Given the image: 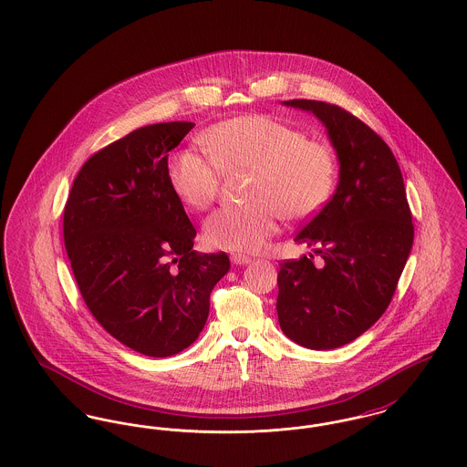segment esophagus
Returning a JSON list of instances; mask_svg holds the SVG:
<instances>
[{
	"mask_svg": "<svg viewBox=\"0 0 467 467\" xmlns=\"http://www.w3.org/2000/svg\"><path fill=\"white\" fill-rule=\"evenodd\" d=\"M231 263L236 265V266H244V265H250L252 259L246 257V255H242V254H233L231 255Z\"/></svg>",
	"mask_w": 467,
	"mask_h": 467,
	"instance_id": "obj_1",
	"label": "esophagus"
}]
</instances>
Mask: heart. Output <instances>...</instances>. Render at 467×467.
I'll return each instance as SVG.
<instances>
[{"label":"heart","instance_id":"1","mask_svg":"<svg viewBox=\"0 0 467 467\" xmlns=\"http://www.w3.org/2000/svg\"><path fill=\"white\" fill-rule=\"evenodd\" d=\"M210 150H178L166 177L180 202L202 212L217 198L221 170L252 171L246 206H227L204 223V240L229 252H257L276 234L282 213L306 219L333 196L337 164L324 143L269 115H242L202 134Z\"/></svg>","mask_w":467,"mask_h":467}]
</instances>
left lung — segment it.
<instances>
[{
  "label": "left lung",
  "mask_w": 467,
  "mask_h": 467,
  "mask_svg": "<svg viewBox=\"0 0 467 467\" xmlns=\"http://www.w3.org/2000/svg\"><path fill=\"white\" fill-rule=\"evenodd\" d=\"M326 128L339 162L329 202L294 238L317 246L285 261L276 311L284 334L311 350H333L366 333L387 310L413 246L411 212L400 164L371 128L336 105L290 99Z\"/></svg>",
  "instance_id": "obj_1"
}]
</instances>
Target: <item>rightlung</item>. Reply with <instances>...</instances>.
<instances>
[{"label":"right lung","instance_id":"add662e5","mask_svg":"<svg viewBox=\"0 0 467 467\" xmlns=\"http://www.w3.org/2000/svg\"><path fill=\"white\" fill-rule=\"evenodd\" d=\"M194 122L150 124L101 149L73 180L63 234L80 294L122 345L149 357L191 347L227 254L192 250L196 229L173 194L168 152Z\"/></svg>","mask_w":467,"mask_h":467}]
</instances>
